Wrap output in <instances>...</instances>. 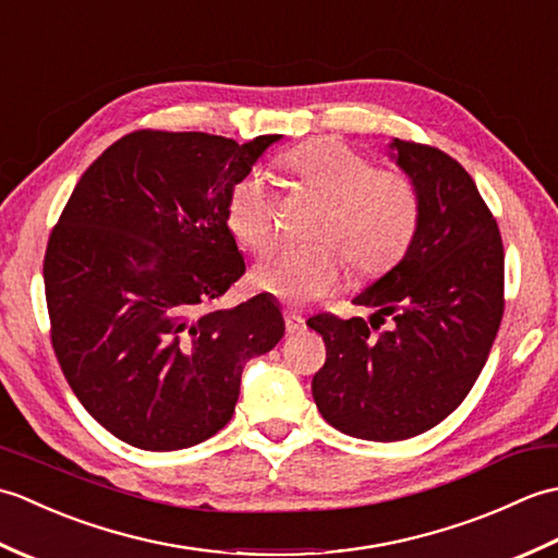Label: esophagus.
I'll return each mask as SVG.
<instances>
[{
	"label": "esophagus",
	"instance_id": "34e87169",
	"mask_svg": "<svg viewBox=\"0 0 558 558\" xmlns=\"http://www.w3.org/2000/svg\"><path fill=\"white\" fill-rule=\"evenodd\" d=\"M286 326H288V333L294 336V333H302V330L306 328V322H304V316H300L298 312L286 310Z\"/></svg>",
	"mask_w": 558,
	"mask_h": 558
}]
</instances>
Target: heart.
Segmentation results:
<instances>
[{"label":"heart","mask_w":558,"mask_h":558,"mask_svg":"<svg viewBox=\"0 0 558 558\" xmlns=\"http://www.w3.org/2000/svg\"><path fill=\"white\" fill-rule=\"evenodd\" d=\"M306 192L324 201L310 246H282L256 268V286L280 300L306 304L333 290L345 255L360 276H378L405 256L420 228L422 198L405 172L372 168L362 153L322 138L292 150L288 160ZM232 234L254 252L276 242V198L264 174L234 184L228 204Z\"/></svg>","instance_id":"1"}]
</instances>
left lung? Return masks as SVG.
Here are the masks:
<instances>
[{
	"instance_id": "left-lung-1",
	"label": "left lung",
	"mask_w": 558,
	"mask_h": 558,
	"mask_svg": "<svg viewBox=\"0 0 558 558\" xmlns=\"http://www.w3.org/2000/svg\"><path fill=\"white\" fill-rule=\"evenodd\" d=\"M388 148L420 192L417 234L352 300L374 310L369 322H306L326 342L312 378L316 408L364 441H402L444 422L475 386L504 316V244L477 184L444 150L400 138Z\"/></svg>"
}]
</instances>
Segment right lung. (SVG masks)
<instances>
[{
	"instance_id": "1",
	"label": "right lung",
	"mask_w": 558,
	"mask_h": 558,
	"mask_svg": "<svg viewBox=\"0 0 558 558\" xmlns=\"http://www.w3.org/2000/svg\"><path fill=\"white\" fill-rule=\"evenodd\" d=\"M280 138L144 129L69 196L43 266L52 348L81 405L124 444L180 450L218 434L244 364L286 333L268 292L213 306L246 270L232 189Z\"/></svg>"
}]
</instances>
